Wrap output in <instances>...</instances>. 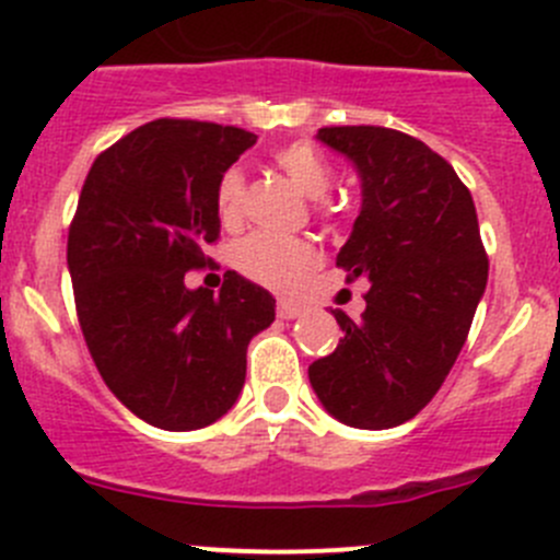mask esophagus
I'll return each instance as SVG.
<instances>
[{
	"label": "esophagus",
	"mask_w": 560,
	"mask_h": 560,
	"mask_svg": "<svg viewBox=\"0 0 560 560\" xmlns=\"http://www.w3.org/2000/svg\"><path fill=\"white\" fill-rule=\"evenodd\" d=\"M276 314H279L281 319H295V316L301 314V308H298L292 301H279L276 303Z\"/></svg>",
	"instance_id": "obj_1"
}]
</instances>
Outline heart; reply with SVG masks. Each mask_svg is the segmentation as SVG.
<instances>
[{
  "label": "heart",
  "mask_w": 560,
  "mask_h": 560,
  "mask_svg": "<svg viewBox=\"0 0 560 560\" xmlns=\"http://www.w3.org/2000/svg\"><path fill=\"white\" fill-rule=\"evenodd\" d=\"M273 160L303 195L319 200V211L327 217V206L322 202V197L332 189V180H336L330 162L312 143H303V140L279 149ZM244 171L228 167L217 186L219 217L228 228L238 224L244 217ZM316 262H319V252L308 241L292 238V235L252 233L233 248L235 270L254 284H262L276 292H287L301 284L316 268Z\"/></svg>",
  "instance_id": "1"
}]
</instances>
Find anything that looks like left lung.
<instances>
[{"label":"left lung","mask_w":560,"mask_h":560,"mask_svg":"<svg viewBox=\"0 0 560 560\" xmlns=\"http://www.w3.org/2000/svg\"><path fill=\"white\" fill-rule=\"evenodd\" d=\"M363 180V208L336 265L365 279L360 319L336 314L343 338L308 365L322 406L352 428H395L447 380L488 284L471 191L444 156L387 127H322Z\"/></svg>","instance_id":"8db88e82"}]
</instances>
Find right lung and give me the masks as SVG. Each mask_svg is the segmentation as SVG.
I'll list each match as a JSON object with an SVG mask.
<instances>
[{
  "instance_id": "obj_1",
  "label": "right lung",
  "mask_w": 560,
  "mask_h": 560,
  "mask_svg": "<svg viewBox=\"0 0 560 560\" xmlns=\"http://www.w3.org/2000/svg\"><path fill=\"white\" fill-rule=\"evenodd\" d=\"M257 135L191 118H156L94 160L67 235L75 314L110 393L162 431H197L228 415L246 349L276 301L235 270L219 295L184 276L213 265L217 186Z\"/></svg>"
}]
</instances>
